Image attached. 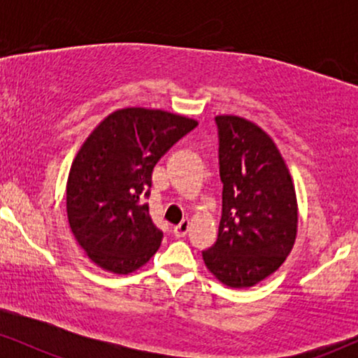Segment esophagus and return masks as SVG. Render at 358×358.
<instances>
[{
  "label": "esophagus",
  "mask_w": 358,
  "mask_h": 358,
  "mask_svg": "<svg viewBox=\"0 0 358 358\" xmlns=\"http://www.w3.org/2000/svg\"><path fill=\"white\" fill-rule=\"evenodd\" d=\"M188 229H190V222L183 219V220L180 222V224L176 225V227L173 229V236L178 237V239H180V237H185V236H187Z\"/></svg>",
  "instance_id": "obj_1"
}]
</instances>
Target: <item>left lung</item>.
<instances>
[{
  "mask_svg": "<svg viewBox=\"0 0 358 358\" xmlns=\"http://www.w3.org/2000/svg\"><path fill=\"white\" fill-rule=\"evenodd\" d=\"M219 127L222 219L217 242L202 252L229 287L256 286L281 268L298 232L293 178L273 138L248 119L224 114Z\"/></svg>",
  "mask_w": 358,
  "mask_h": 358,
  "instance_id": "obj_1",
  "label": "left lung"
}]
</instances>
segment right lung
<instances>
[{"instance_id": "right-lung-1", "label": "right lung", "mask_w": 358, "mask_h": 358, "mask_svg": "<svg viewBox=\"0 0 358 358\" xmlns=\"http://www.w3.org/2000/svg\"><path fill=\"white\" fill-rule=\"evenodd\" d=\"M196 124L168 110L124 108L89 134L69 171L67 217L94 264L129 274L158 250L163 232L143 200L156 163Z\"/></svg>"}]
</instances>
